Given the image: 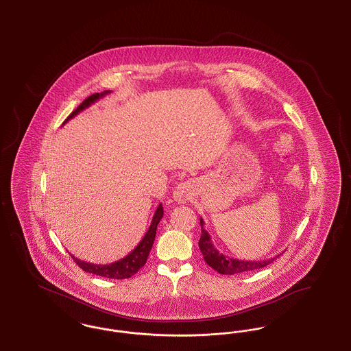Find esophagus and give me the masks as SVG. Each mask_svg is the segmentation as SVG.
Here are the masks:
<instances>
[{"label": "esophagus", "mask_w": 351, "mask_h": 351, "mask_svg": "<svg viewBox=\"0 0 351 351\" xmlns=\"http://www.w3.org/2000/svg\"><path fill=\"white\" fill-rule=\"evenodd\" d=\"M192 195H193V184L191 182L178 184L173 191V199L178 202H185L189 200Z\"/></svg>", "instance_id": "obj_1"}]
</instances>
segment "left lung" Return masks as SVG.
Returning <instances> with one entry per match:
<instances>
[{"label": "left lung", "instance_id": "left-lung-1", "mask_svg": "<svg viewBox=\"0 0 351 351\" xmlns=\"http://www.w3.org/2000/svg\"><path fill=\"white\" fill-rule=\"evenodd\" d=\"M201 223V237L199 241V247L204 255V261L219 274L222 275H234V274H241V272H249L252 269H259V268L266 267L269 263H272L279 255L265 259V261H239L229 258L223 255L222 252L215 247L212 243L210 235L204 229V219L200 218ZM282 255V254H280Z\"/></svg>", "mask_w": 351, "mask_h": 351}]
</instances>
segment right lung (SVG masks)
<instances>
[{
    "label": "right lung",
    "instance_id": "1",
    "mask_svg": "<svg viewBox=\"0 0 351 351\" xmlns=\"http://www.w3.org/2000/svg\"><path fill=\"white\" fill-rule=\"evenodd\" d=\"M110 90H104L101 93H95L92 96H89L77 106V109H75L67 119L64 121V123L68 122L71 118L77 116L80 112H83L84 109L89 108L92 104H95L96 101L100 100L104 96L109 95ZM163 217V206L162 204H159V206L156 208L154 217L151 221L150 228L147 230V233L145 234V237L142 238V241L136 245V247L134 249L130 254H128L126 256H123L122 259H118L113 263H108V265H95V263H89V262H84L82 259L76 258L75 255L71 254L72 259L76 262V265L80 268H83L85 272L89 274H95L99 276L104 278H109V279H128L130 276H133L134 274L138 272L139 268L143 267L147 256L150 254L151 247L154 245V239L156 235V229H158V223L160 222V219Z\"/></svg>",
    "mask_w": 351,
    "mask_h": 351
}]
</instances>
